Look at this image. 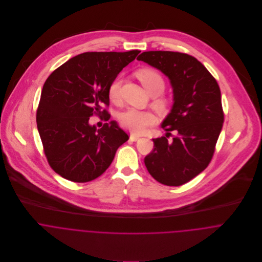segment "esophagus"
<instances>
[{"instance_id":"esophagus-1","label":"esophagus","mask_w":262,"mask_h":262,"mask_svg":"<svg viewBox=\"0 0 262 262\" xmlns=\"http://www.w3.org/2000/svg\"><path fill=\"white\" fill-rule=\"evenodd\" d=\"M130 139H131L132 141H137V140L139 139V136H137V135H135V134H131V135H130Z\"/></svg>"}]
</instances>
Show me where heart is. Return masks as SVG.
Segmentation results:
<instances>
[{
  "label": "heart",
  "instance_id": "1",
  "mask_svg": "<svg viewBox=\"0 0 262 262\" xmlns=\"http://www.w3.org/2000/svg\"><path fill=\"white\" fill-rule=\"evenodd\" d=\"M135 75L150 96H153L152 105L159 111L166 110L169 105V100L161 95L165 89V80L163 76L157 71L150 68L138 70L135 73ZM121 85V75L116 76L109 84L108 96L114 103L118 102L120 98ZM119 121L120 124L130 132L134 134H141L148 126L154 124L155 116L149 111H138L135 109H129L120 114Z\"/></svg>",
  "mask_w": 262,
  "mask_h": 262
}]
</instances>
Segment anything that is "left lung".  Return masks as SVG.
Returning a JSON list of instances; mask_svg holds the SVG:
<instances>
[{
  "label": "left lung",
  "instance_id": "obj_1",
  "mask_svg": "<svg viewBox=\"0 0 262 262\" xmlns=\"http://www.w3.org/2000/svg\"><path fill=\"white\" fill-rule=\"evenodd\" d=\"M137 59L168 76L174 100L161 125L167 133L152 139L154 146L144 163L158 183L180 187L201 173L213 158L224 123L221 91L210 72L187 53L145 51Z\"/></svg>",
  "mask_w": 262,
  "mask_h": 262
}]
</instances>
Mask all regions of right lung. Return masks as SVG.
I'll list each match as a JSON object with an SVG mask.
<instances>
[{
    "mask_svg": "<svg viewBox=\"0 0 262 262\" xmlns=\"http://www.w3.org/2000/svg\"><path fill=\"white\" fill-rule=\"evenodd\" d=\"M139 50L84 52L57 68L44 82L36 112L38 132L50 167L63 179L88 183L102 176L129 136L117 122L97 129V115L109 121L108 88Z\"/></svg>",
    "mask_w": 262,
    "mask_h": 262,
    "instance_id": "add662e5",
    "label": "right lung"
}]
</instances>
